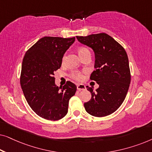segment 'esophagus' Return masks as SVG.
<instances>
[{"label":"esophagus","mask_w":152,"mask_h":152,"mask_svg":"<svg viewBox=\"0 0 152 152\" xmlns=\"http://www.w3.org/2000/svg\"><path fill=\"white\" fill-rule=\"evenodd\" d=\"M77 90L79 91H82L86 89V86L84 84H77Z\"/></svg>","instance_id":"esophagus-1"}]
</instances>
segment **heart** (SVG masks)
Segmentation results:
<instances>
[{
    "label": "heart",
    "mask_w": 152,
    "mask_h": 152,
    "mask_svg": "<svg viewBox=\"0 0 152 152\" xmlns=\"http://www.w3.org/2000/svg\"><path fill=\"white\" fill-rule=\"evenodd\" d=\"M86 52H89V50L86 48L85 47H80L78 48L77 53L79 54V55H82V54H84ZM65 59V56L63 57V60ZM70 76H71L72 78H73L74 80H77V81H81L83 79V75L81 72L80 71H72L70 74Z\"/></svg>",
    "instance_id": "1"
}]
</instances>
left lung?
Segmentation results:
<instances>
[{
    "mask_svg": "<svg viewBox=\"0 0 152 152\" xmlns=\"http://www.w3.org/2000/svg\"><path fill=\"white\" fill-rule=\"evenodd\" d=\"M76 37L80 43L91 47L95 55V70L90 80L95 81L99 88L94 91L87 86L92 97L84 103L85 109L95 117L109 115L121 106L129 87L131 72L125 50L105 33Z\"/></svg>",
    "mask_w": 152,
    "mask_h": 152,
    "instance_id": "1",
    "label": "left lung"
}]
</instances>
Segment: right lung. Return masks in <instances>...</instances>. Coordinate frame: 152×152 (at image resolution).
I'll return each mask as SVG.
<instances>
[{
    "mask_svg": "<svg viewBox=\"0 0 152 152\" xmlns=\"http://www.w3.org/2000/svg\"><path fill=\"white\" fill-rule=\"evenodd\" d=\"M75 40V37H44L28 50L23 59L20 83L24 96L33 111L45 120L63 118L69 99L75 94V84L68 81L64 86H57L54 77Z\"/></svg>",
    "mask_w": 152,
    "mask_h": 152,
    "instance_id": "add662e5",
    "label": "right lung"
}]
</instances>
